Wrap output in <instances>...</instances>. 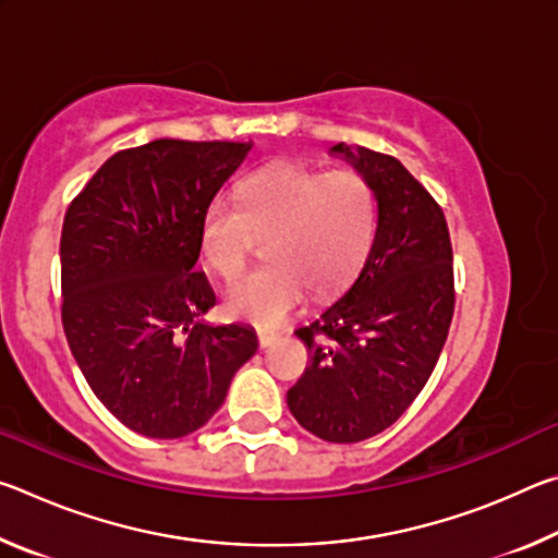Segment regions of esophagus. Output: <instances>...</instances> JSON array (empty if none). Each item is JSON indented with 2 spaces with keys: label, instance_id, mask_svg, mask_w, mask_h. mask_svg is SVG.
<instances>
[{
  "label": "esophagus",
  "instance_id": "obj_1",
  "mask_svg": "<svg viewBox=\"0 0 558 558\" xmlns=\"http://www.w3.org/2000/svg\"><path fill=\"white\" fill-rule=\"evenodd\" d=\"M280 339V335L278 332H270V329H258V344L263 347V349H268V347H272Z\"/></svg>",
  "mask_w": 558,
  "mask_h": 558
}]
</instances>
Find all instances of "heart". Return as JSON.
<instances>
[{"mask_svg": "<svg viewBox=\"0 0 558 558\" xmlns=\"http://www.w3.org/2000/svg\"><path fill=\"white\" fill-rule=\"evenodd\" d=\"M376 194L356 169L319 172L276 165L241 184L239 202L216 196L199 223L202 258L221 278H235L256 239H268L266 266L231 282V317L276 327L305 300L344 288L369 256L376 235Z\"/></svg>", "mask_w": 558, "mask_h": 558, "instance_id": "1", "label": "heart"}]
</instances>
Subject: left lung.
<instances>
[{"label": "left lung", "mask_w": 558, "mask_h": 558, "mask_svg": "<svg viewBox=\"0 0 558 558\" xmlns=\"http://www.w3.org/2000/svg\"><path fill=\"white\" fill-rule=\"evenodd\" d=\"M369 179L376 235L362 270L310 327V364L288 409L313 436L359 442L396 423L430 379L446 344L456 292L446 216L399 159L339 143Z\"/></svg>", "instance_id": "8db88e82"}]
</instances>
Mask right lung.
Listing matches in <instances>:
<instances>
[{
	"label": "right lung",
	"instance_id": "right-lung-1",
	"mask_svg": "<svg viewBox=\"0 0 558 558\" xmlns=\"http://www.w3.org/2000/svg\"><path fill=\"white\" fill-rule=\"evenodd\" d=\"M253 143L155 140L112 155L61 231L63 332L93 393L147 438L209 423L256 354L248 325H204L216 295L199 223Z\"/></svg>",
	"mask_w": 558,
	"mask_h": 558
}]
</instances>
